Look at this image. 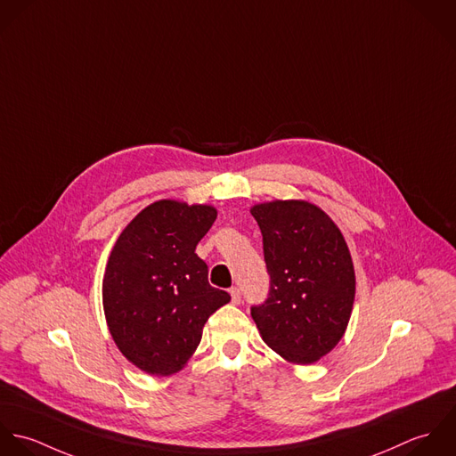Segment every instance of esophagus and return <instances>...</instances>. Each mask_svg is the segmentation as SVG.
<instances>
[{
	"label": "esophagus",
	"instance_id": "34e87169",
	"mask_svg": "<svg viewBox=\"0 0 456 456\" xmlns=\"http://www.w3.org/2000/svg\"><path fill=\"white\" fill-rule=\"evenodd\" d=\"M231 297H232V303L234 305H240L241 303V292H240V289L238 287H231Z\"/></svg>",
	"mask_w": 456,
	"mask_h": 456
}]
</instances>
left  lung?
I'll return each mask as SVG.
<instances>
[{"mask_svg":"<svg viewBox=\"0 0 456 456\" xmlns=\"http://www.w3.org/2000/svg\"><path fill=\"white\" fill-rule=\"evenodd\" d=\"M263 234L270 292L252 306L263 340L287 362L328 354L351 319L356 278L335 222L305 200H273L252 209Z\"/></svg>","mask_w":456,"mask_h":456,"instance_id":"obj_1","label":"left lung"}]
</instances>
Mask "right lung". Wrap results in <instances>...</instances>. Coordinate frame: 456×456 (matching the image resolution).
<instances>
[{
  "label": "right lung",
  "instance_id": "add662e5",
  "mask_svg": "<svg viewBox=\"0 0 456 456\" xmlns=\"http://www.w3.org/2000/svg\"><path fill=\"white\" fill-rule=\"evenodd\" d=\"M216 218L206 204L159 200L119 234L103 274L109 331L123 356L151 375H171L197 349L209 315L231 301L208 281L195 254Z\"/></svg>",
  "mask_w": 456,
  "mask_h": 456
}]
</instances>
